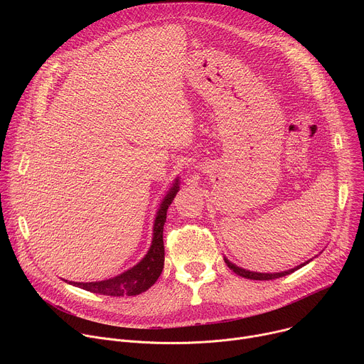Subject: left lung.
Masks as SVG:
<instances>
[{"instance_id":"left-lung-1","label":"left lung","mask_w":364,"mask_h":364,"mask_svg":"<svg viewBox=\"0 0 364 364\" xmlns=\"http://www.w3.org/2000/svg\"><path fill=\"white\" fill-rule=\"evenodd\" d=\"M225 262H226V265L235 272V274H237L239 277H243V278H247V279H255V281H269V279H275V278H281V277H285V275H289V274H292L294 271H296V269H299L301 267H304L305 264H308V262H305V264H302V265H299V267H296V268H294V269H289V271H284V272H278V274H261V272H252V271H246V269H242V268H239V267H236L235 264H232V262H229L228 259L225 257Z\"/></svg>"}]
</instances>
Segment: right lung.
Instances as JSON below:
<instances>
[{
	"label": "right lung",
	"mask_w": 364,
	"mask_h": 364,
	"mask_svg": "<svg viewBox=\"0 0 364 364\" xmlns=\"http://www.w3.org/2000/svg\"><path fill=\"white\" fill-rule=\"evenodd\" d=\"M178 191V181L176 180V184L166 196L164 201L161 203L160 210L155 218L154 223V236L152 243L145 255L142 261L135 265L134 268L128 269L127 272L99 282H69L75 287H79L82 289H86L93 294H102L109 296H132L138 295L144 291H146L149 287H152L157 282L159 277L163 272L164 268V242H163V230L164 223L167 219V209L174 200L176 194Z\"/></svg>",
	"instance_id": "obj_1"
}]
</instances>
